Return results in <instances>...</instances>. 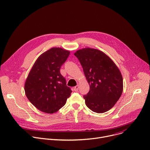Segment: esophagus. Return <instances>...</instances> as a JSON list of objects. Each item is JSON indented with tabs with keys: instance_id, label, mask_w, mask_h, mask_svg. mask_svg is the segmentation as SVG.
<instances>
[{
	"instance_id": "esophagus-1",
	"label": "esophagus",
	"mask_w": 150,
	"mask_h": 150,
	"mask_svg": "<svg viewBox=\"0 0 150 150\" xmlns=\"http://www.w3.org/2000/svg\"><path fill=\"white\" fill-rule=\"evenodd\" d=\"M74 91H78V90H79V86H78V85H77V86H76L75 87H74Z\"/></svg>"
}]
</instances>
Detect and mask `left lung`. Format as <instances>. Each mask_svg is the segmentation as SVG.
Returning <instances> with one entry per match:
<instances>
[{"label": "left lung", "instance_id": "left-lung-1", "mask_svg": "<svg viewBox=\"0 0 150 150\" xmlns=\"http://www.w3.org/2000/svg\"><path fill=\"white\" fill-rule=\"evenodd\" d=\"M74 55L83 67L90 86L83 96L92 111L103 113L111 109L123 89L121 74L114 62L102 51L90 48L78 50Z\"/></svg>", "mask_w": 150, "mask_h": 150}]
</instances>
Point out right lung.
<instances>
[{
	"label": "right lung",
	"instance_id": "obj_1",
	"mask_svg": "<svg viewBox=\"0 0 150 150\" xmlns=\"http://www.w3.org/2000/svg\"><path fill=\"white\" fill-rule=\"evenodd\" d=\"M70 54L62 48H52L40 55L26 79L24 90L29 100L40 111L52 114L66 103L72 90L60 70Z\"/></svg>",
	"mask_w": 150,
	"mask_h": 150
}]
</instances>
